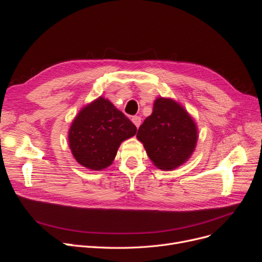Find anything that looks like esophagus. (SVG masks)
<instances>
[{
    "label": "esophagus",
    "instance_id": "34e87169",
    "mask_svg": "<svg viewBox=\"0 0 262 262\" xmlns=\"http://www.w3.org/2000/svg\"><path fill=\"white\" fill-rule=\"evenodd\" d=\"M141 117H139V116H134V117H132V122L136 124V126L137 128H139V126L141 125Z\"/></svg>",
    "mask_w": 262,
    "mask_h": 262
}]
</instances>
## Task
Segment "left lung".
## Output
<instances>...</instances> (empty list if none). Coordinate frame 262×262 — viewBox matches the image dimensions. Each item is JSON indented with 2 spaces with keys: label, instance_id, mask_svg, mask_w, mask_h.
Listing matches in <instances>:
<instances>
[{
  "label": "left lung",
  "instance_id": "8db88e82",
  "mask_svg": "<svg viewBox=\"0 0 262 262\" xmlns=\"http://www.w3.org/2000/svg\"><path fill=\"white\" fill-rule=\"evenodd\" d=\"M137 138L160 169H175L191 156L196 144L194 121L178 102L157 98L153 113L140 125Z\"/></svg>",
  "mask_w": 262,
  "mask_h": 262
}]
</instances>
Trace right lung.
<instances>
[{
    "mask_svg": "<svg viewBox=\"0 0 262 262\" xmlns=\"http://www.w3.org/2000/svg\"><path fill=\"white\" fill-rule=\"evenodd\" d=\"M137 126L108 99L99 97L76 116L69 132L70 148L77 163L93 170L112 165L121 142Z\"/></svg>",
    "mask_w": 262,
    "mask_h": 262,
    "instance_id": "add662e5",
    "label": "right lung"
}]
</instances>
